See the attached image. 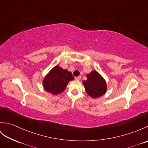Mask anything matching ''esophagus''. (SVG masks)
I'll return each mask as SVG.
<instances>
[{
	"mask_svg": "<svg viewBox=\"0 0 148 148\" xmlns=\"http://www.w3.org/2000/svg\"><path fill=\"white\" fill-rule=\"evenodd\" d=\"M75 79L77 80V81H79L81 79V76H77L75 77Z\"/></svg>",
	"mask_w": 148,
	"mask_h": 148,
	"instance_id": "obj_1",
	"label": "esophagus"
}]
</instances>
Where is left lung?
Wrapping results in <instances>:
<instances>
[{
	"instance_id": "1",
	"label": "left lung",
	"mask_w": 148,
	"mask_h": 148,
	"mask_svg": "<svg viewBox=\"0 0 148 148\" xmlns=\"http://www.w3.org/2000/svg\"><path fill=\"white\" fill-rule=\"evenodd\" d=\"M87 80L83 83L86 93L93 98H97L103 95L107 90L105 80L96 71H93L86 75Z\"/></svg>"
}]
</instances>
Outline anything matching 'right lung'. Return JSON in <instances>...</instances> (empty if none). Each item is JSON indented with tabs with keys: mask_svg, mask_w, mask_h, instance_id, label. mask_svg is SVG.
Segmentation results:
<instances>
[{
	"mask_svg": "<svg viewBox=\"0 0 148 148\" xmlns=\"http://www.w3.org/2000/svg\"><path fill=\"white\" fill-rule=\"evenodd\" d=\"M74 79L71 72L59 66L53 67L43 80V85L47 92L57 95L64 92L70 81Z\"/></svg>",
	"mask_w": 148,
	"mask_h": 148,
	"instance_id": "right-lung-1",
	"label": "right lung"
}]
</instances>
